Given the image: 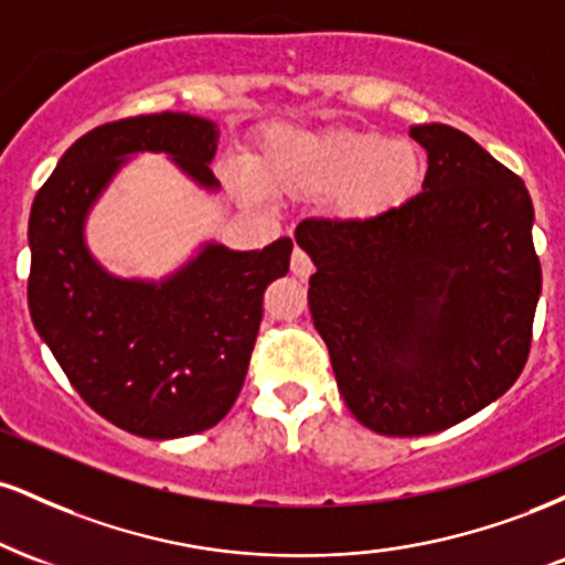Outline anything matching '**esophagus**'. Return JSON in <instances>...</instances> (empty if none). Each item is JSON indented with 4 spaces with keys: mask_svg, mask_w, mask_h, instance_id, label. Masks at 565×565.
<instances>
[{
    "mask_svg": "<svg viewBox=\"0 0 565 565\" xmlns=\"http://www.w3.org/2000/svg\"><path fill=\"white\" fill-rule=\"evenodd\" d=\"M291 274L300 278V281H308L310 274H313V263H310V257L302 249L291 252Z\"/></svg>",
    "mask_w": 565,
    "mask_h": 565,
    "instance_id": "34e87169",
    "label": "esophagus"
}]
</instances>
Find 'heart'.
I'll return each instance as SVG.
<instances>
[{"mask_svg": "<svg viewBox=\"0 0 565 565\" xmlns=\"http://www.w3.org/2000/svg\"><path fill=\"white\" fill-rule=\"evenodd\" d=\"M425 174L412 140L369 129L274 127L252 159V178L270 196L321 199L340 223H372L404 206Z\"/></svg>", "mask_w": 565, "mask_h": 565, "instance_id": "1", "label": "heart"}]
</instances>
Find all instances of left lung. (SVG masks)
<instances>
[{
  "label": "left lung",
  "instance_id": "left-lung-1",
  "mask_svg": "<svg viewBox=\"0 0 565 565\" xmlns=\"http://www.w3.org/2000/svg\"><path fill=\"white\" fill-rule=\"evenodd\" d=\"M423 191L372 223L302 220L308 302L342 398L382 436H430L504 395L529 359L542 268L518 174L449 125L408 129Z\"/></svg>",
  "mask_w": 565,
  "mask_h": 565
}]
</instances>
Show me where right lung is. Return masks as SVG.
I'll return each mask as SVG.
<instances>
[{"instance_id": "add662e5", "label": "right lung", "mask_w": 565, "mask_h": 565, "mask_svg": "<svg viewBox=\"0 0 565 565\" xmlns=\"http://www.w3.org/2000/svg\"><path fill=\"white\" fill-rule=\"evenodd\" d=\"M217 138L215 121L172 111L100 125L63 153L31 204V321L76 393L132 436H193L231 412L265 289L289 270L287 236L252 252L206 242L161 281L108 274L89 252V212L129 159L167 153L217 191Z\"/></svg>"}]
</instances>
